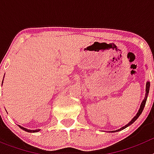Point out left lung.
Listing matches in <instances>:
<instances>
[{
	"mask_svg": "<svg viewBox=\"0 0 154 154\" xmlns=\"http://www.w3.org/2000/svg\"><path fill=\"white\" fill-rule=\"evenodd\" d=\"M149 85H150V84H149V82H146V95H145V98H144V99H143V100L142 103H141L140 107V109H139V111H138V112H137V115H136L135 116H134V117H133V119H132V120L130 121V123H128V124H126V126H123V127L120 128V129H119V130H115V131H110V132H112V133H114V132H118V131H120V130H124L125 128H126V127H127V126H130V125L133 124V123H134V122H135L136 120H137V118H138L139 116H140V114L142 113L143 110V109H144V106H145V104H146V99H147L148 93H149Z\"/></svg>",
	"mask_w": 154,
	"mask_h": 154,
	"instance_id": "obj_1",
	"label": "left lung"
}]
</instances>
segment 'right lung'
<instances>
[{"mask_svg": "<svg viewBox=\"0 0 154 154\" xmlns=\"http://www.w3.org/2000/svg\"><path fill=\"white\" fill-rule=\"evenodd\" d=\"M3 83V82H2ZM19 126V125H18ZM19 127L21 128V129H22L23 130H24V131H26V132H28V133H36V132H38L39 130H28V129H26V128H24V127H22V126H19Z\"/></svg>", "mask_w": 154, "mask_h": 154, "instance_id": "1", "label": "right lung"}]
</instances>
